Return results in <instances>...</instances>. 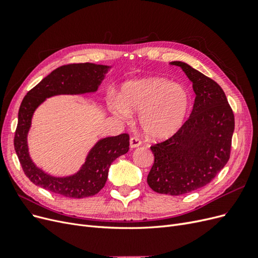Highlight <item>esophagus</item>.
Listing matches in <instances>:
<instances>
[{
    "label": "esophagus",
    "instance_id": "34e87169",
    "mask_svg": "<svg viewBox=\"0 0 258 258\" xmlns=\"http://www.w3.org/2000/svg\"><path fill=\"white\" fill-rule=\"evenodd\" d=\"M142 144L141 140H140L138 137H131L130 138V146L131 147H138Z\"/></svg>",
    "mask_w": 258,
    "mask_h": 258
}]
</instances>
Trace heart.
Returning a JSON list of instances; mask_svg holds the SVG:
<instances>
[{"mask_svg":"<svg viewBox=\"0 0 258 258\" xmlns=\"http://www.w3.org/2000/svg\"><path fill=\"white\" fill-rule=\"evenodd\" d=\"M191 104L189 91L184 86L161 77H148L124 83L115 111L127 117L140 112L139 121L144 134L153 139H165L181 128Z\"/></svg>","mask_w":258,"mask_h":258,"instance_id":"1","label":"heart"}]
</instances>
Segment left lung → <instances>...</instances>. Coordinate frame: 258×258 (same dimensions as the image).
I'll list each match as a JSON object with an SVG mask.
<instances>
[{
  "label": "left lung",
  "mask_w": 258,
  "mask_h": 258,
  "mask_svg": "<svg viewBox=\"0 0 258 258\" xmlns=\"http://www.w3.org/2000/svg\"><path fill=\"white\" fill-rule=\"evenodd\" d=\"M196 98L189 118L175 134L151 146L154 165L147 184L159 194L179 196L209 184L230 157L235 116L221 86L181 61Z\"/></svg>",
  "instance_id": "8db88e82"
}]
</instances>
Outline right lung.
I'll return each mask as SVG.
<instances>
[{"label": "right lung", "instance_id": "add662e5", "mask_svg": "<svg viewBox=\"0 0 258 258\" xmlns=\"http://www.w3.org/2000/svg\"><path fill=\"white\" fill-rule=\"evenodd\" d=\"M107 68L88 62L61 66L44 77L23 98L18 112L14 146L23 172L33 184L69 198L93 196L104 187L111 163L129 151L128 134L101 140L90 151L80 172L68 177H53L44 173L34 166L28 154L27 135L35 108L51 96L96 91Z\"/></svg>", "mask_w": 258, "mask_h": 258}]
</instances>
